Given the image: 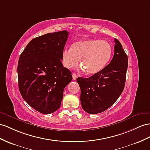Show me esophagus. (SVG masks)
Masks as SVG:
<instances>
[{
    "label": "esophagus",
    "mask_w": 150,
    "mask_h": 150,
    "mask_svg": "<svg viewBox=\"0 0 150 150\" xmlns=\"http://www.w3.org/2000/svg\"><path fill=\"white\" fill-rule=\"evenodd\" d=\"M72 76H73V80H76V78H77V76H76V74H72Z\"/></svg>",
    "instance_id": "34e87169"
}]
</instances>
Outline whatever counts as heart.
<instances>
[{
	"label": "heart",
	"mask_w": 150,
	"mask_h": 150,
	"mask_svg": "<svg viewBox=\"0 0 150 150\" xmlns=\"http://www.w3.org/2000/svg\"><path fill=\"white\" fill-rule=\"evenodd\" d=\"M112 45L105 40L84 39L74 42L71 48H64L61 54L63 66L68 69L75 68L80 59L82 70L89 75L102 71L112 55Z\"/></svg>",
	"instance_id": "b5f03b06"
}]
</instances>
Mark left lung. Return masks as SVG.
Returning a JSON list of instances; mask_svg holds the SVG:
<instances>
[{
    "label": "left lung",
    "mask_w": 150,
    "mask_h": 150,
    "mask_svg": "<svg viewBox=\"0 0 150 150\" xmlns=\"http://www.w3.org/2000/svg\"><path fill=\"white\" fill-rule=\"evenodd\" d=\"M114 42V55L110 64L89 78L76 79L82 107L88 113L98 114L109 108L124 89L128 57L120 42L117 38Z\"/></svg>",
    "instance_id": "left-lung-1"
}]
</instances>
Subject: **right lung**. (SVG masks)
<instances>
[{"label":"right lung","instance_id":"obj_1","mask_svg":"<svg viewBox=\"0 0 150 150\" xmlns=\"http://www.w3.org/2000/svg\"><path fill=\"white\" fill-rule=\"evenodd\" d=\"M68 34L63 30L33 38L19 58L20 94L41 113H52L60 108L64 87L72 80L71 71L61 61Z\"/></svg>","mask_w":150,"mask_h":150}]
</instances>
